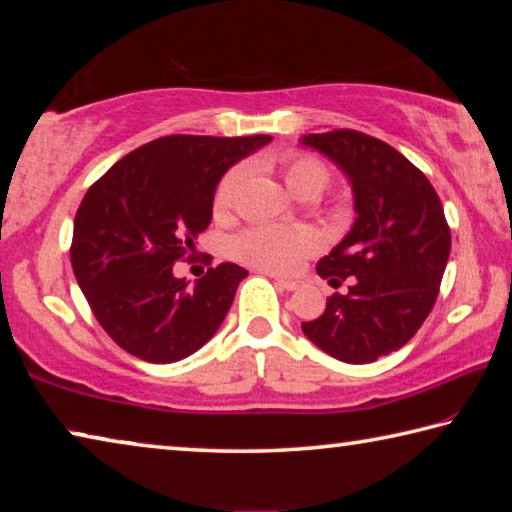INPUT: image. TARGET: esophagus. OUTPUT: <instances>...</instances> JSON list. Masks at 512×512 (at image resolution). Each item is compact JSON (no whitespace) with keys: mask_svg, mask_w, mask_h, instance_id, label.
<instances>
[{"mask_svg":"<svg viewBox=\"0 0 512 512\" xmlns=\"http://www.w3.org/2000/svg\"><path fill=\"white\" fill-rule=\"evenodd\" d=\"M277 286L283 288V290H297V288L302 286V283L295 281V279H279V277H277Z\"/></svg>","mask_w":512,"mask_h":512,"instance_id":"esophagus-1","label":"esophagus"}]
</instances>
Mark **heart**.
<instances>
[{
  "instance_id": "b5f03b06",
  "label": "heart",
  "mask_w": 512,
  "mask_h": 512,
  "mask_svg": "<svg viewBox=\"0 0 512 512\" xmlns=\"http://www.w3.org/2000/svg\"><path fill=\"white\" fill-rule=\"evenodd\" d=\"M286 185L302 199H318L332 183V174L318 157L306 153H290L281 160ZM249 167L245 162L233 164L219 176L212 190V212L215 217H229L238 203L240 187L245 183ZM320 247V238L311 229H286V226L258 224L242 231L233 240V254L254 267L270 272H293L300 267L302 258L313 254Z\"/></svg>"
}]
</instances>
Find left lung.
I'll list each match as a JSON object with an SVG mask.
<instances>
[{
  "mask_svg": "<svg viewBox=\"0 0 512 512\" xmlns=\"http://www.w3.org/2000/svg\"><path fill=\"white\" fill-rule=\"evenodd\" d=\"M352 183L357 222L316 270L334 288L325 313L302 332L345 364H371L400 350L435 306L448 254L442 201L421 169L396 148L357 130L306 135Z\"/></svg>",
  "mask_w": 512,
  "mask_h": 512,
  "instance_id": "left-lung-1",
  "label": "left lung"
}]
</instances>
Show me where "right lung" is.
<instances>
[{
	"instance_id": "obj_1",
	"label": "right lung",
	"mask_w": 512,
	"mask_h": 512,
	"mask_svg": "<svg viewBox=\"0 0 512 512\" xmlns=\"http://www.w3.org/2000/svg\"><path fill=\"white\" fill-rule=\"evenodd\" d=\"M272 137L169 135L128 153L89 187L77 208L70 263L109 338L151 364L206 345L229 313L245 267L219 263L190 286V261L208 229L219 176Z\"/></svg>"
}]
</instances>
